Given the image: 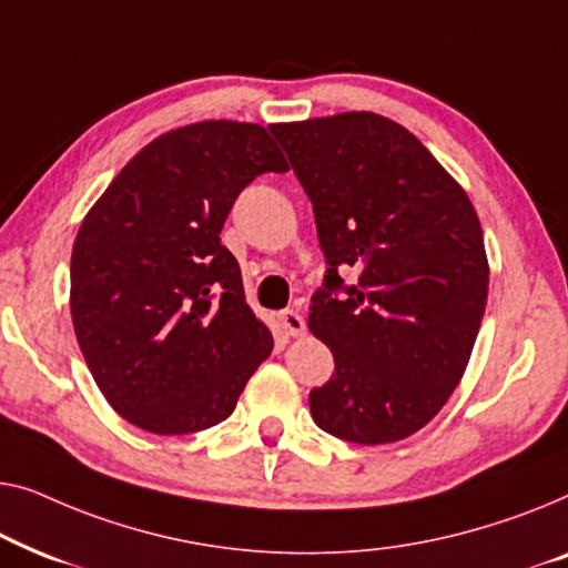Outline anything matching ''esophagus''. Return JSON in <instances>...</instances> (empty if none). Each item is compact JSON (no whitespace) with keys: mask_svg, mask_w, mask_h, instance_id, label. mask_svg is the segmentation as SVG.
I'll list each match as a JSON object with an SVG mask.
<instances>
[{"mask_svg":"<svg viewBox=\"0 0 568 568\" xmlns=\"http://www.w3.org/2000/svg\"><path fill=\"white\" fill-rule=\"evenodd\" d=\"M277 322H281L285 334H291V337H303V334H306V322H303V316L298 314V311H293V308L283 311V314L277 316Z\"/></svg>","mask_w":568,"mask_h":568,"instance_id":"34e87169","label":"esophagus"}]
</instances>
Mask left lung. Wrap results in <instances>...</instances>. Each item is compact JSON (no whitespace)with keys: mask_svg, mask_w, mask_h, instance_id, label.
<instances>
[{"mask_svg":"<svg viewBox=\"0 0 568 568\" xmlns=\"http://www.w3.org/2000/svg\"><path fill=\"white\" fill-rule=\"evenodd\" d=\"M270 131L314 203L329 265L308 329L332 349L334 375L308 394L311 417L347 443L404 440L443 409L474 353L489 295L476 207L417 135L383 115ZM342 266L362 270L355 286Z\"/></svg>","mask_w":568,"mask_h":568,"instance_id":"1","label":"left lung"}]
</instances>
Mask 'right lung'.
<instances>
[{"label": "right lung", "mask_w": 568, "mask_h": 568, "mask_svg": "<svg viewBox=\"0 0 568 568\" xmlns=\"http://www.w3.org/2000/svg\"><path fill=\"white\" fill-rule=\"evenodd\" d=\"M262 172H287L267 128H174L118 172L77 231L69 303L79 349L108 404L146 433L219 425L273 353L219 236Z\"/></svg>", "instance_id": "right-lung-1"}]
</instances>
